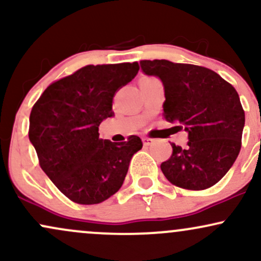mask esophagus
I'll return each instance as SVG.
<instances>
[{"label":"esophagus","instance_id":"1","mask_svg":"<svg viewBox=\"0 0 261 261\" xmlns=\"http://www.w3.org/2000/svg\"><path fill=\"white\" fill-rule=\"evenodd\" d=\"M142 141H143V145L145 146H149L153 143V139H151V137H143Z\"/></svg>","mask_w":261,"mask_h":261}]
</instances>
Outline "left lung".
<instances>
[{
  "instance_id": "8db88e82",
  "label": "left lung",
  "mask_w": 261,
  "mask_h": 261,
  "mask_svg": "<svg viewBox=\"0 0 261 261\" xmlns=\"http://www.w3.org/2000/svg\"><path fill=\"white\" fill-rule=\"evenodd\" d=\"M146 74L164 87L163 116L188 131V146L172 143V155L161 164L175 187L205 190L226 175L238 157L245 115L230 83L210 68L168 60H142Z\"/></svg>"
}]
</instances>
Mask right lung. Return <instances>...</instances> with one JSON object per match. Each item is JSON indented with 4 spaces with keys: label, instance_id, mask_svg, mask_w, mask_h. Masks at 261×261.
I'll use <instances>...</instances> for the list:
<instances>
[{
    "label": "right lung",
    "instance_id": "add662e5",
    "mask_svg": "<svg viewBox=\"0 0 261 261\" xmlns=\"http://www.w3.org/2000/svg\"><path fill=\"white\" fill-rule=\"evenodd\" d=\"M139 70L137 62L87 65L53 82L33 106L28 135L39 164L71 201L94 205L109 199L142 148L135 135L115 143L98 133L100 122L113 116L115 93Z\"/></svg>",
    "mask_w": 261,
    "mask_h": 261
}]
</instances>
